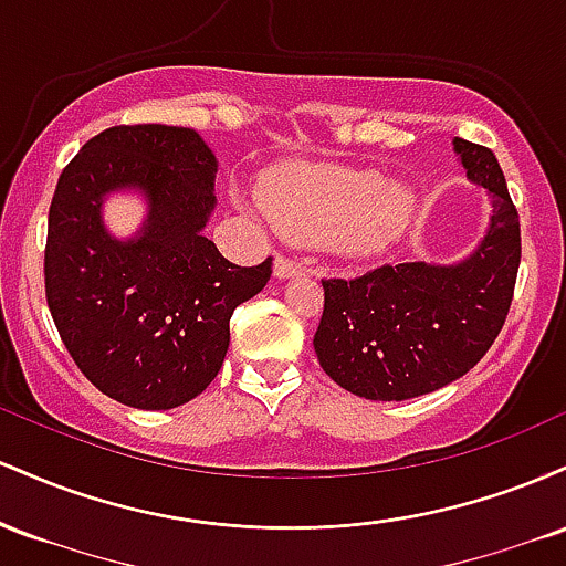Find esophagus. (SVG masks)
I'll list each match as a JSON object with an SVG mask.
<instances>
[{
	"instance_id": "1",
	"label": "esophagus",
	"mask_w": 566,
	"mask_h": 566,
	"mask_svg": "<svg viewBox=\"0 0 566 566\" xmlns=\"http://www.w3.org/2000/svg\"><path fill=\"white\" fill-rule=\"evenodd\" d=\"M301 274H303V269L295 261H290V258L279 255L274 261V276L276 279H292V276H301Z\"/></svg>"
}]
</instances>
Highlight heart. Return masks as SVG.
Instances as JSON below:
<instances>
[{
	"mask_svg": "<svg viewBox=\"0 0 566 566\" xmlns=\"http://www.w3.org/2000/svg\"><path fill=\"white\" fill-rule=\"evenodd\" d=\"M261 207L284 237L367 261L405 233L415 197L373 170L290 165L263 180Z\"/></svg>",
	"mask_w": 566,
	"mask_h": 566,
	"instance_id": "heart-1",
	"label": "heart"
}]
</instances>
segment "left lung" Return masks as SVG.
<instances>
[{
  "instance_id": "8db88e82",
  "label": "left lung",
  "mask_w": 566,
  "mask_h": 566,
  "mask_svg": "<svg viewBox=\"0 0 566 566\" xmlns=\"http://www.w3.org/2000/svg\"><path fill=\"white\" fill-rule=\"evenodd\" d=\"M465 175L484 186L492 218L463 261L380 265L354 279H322L316 359L346 391L405 401L463 378L490 350L509 316L522 231L503 170L490 148L452 140Z\"/></svg>"
}]
</instances>
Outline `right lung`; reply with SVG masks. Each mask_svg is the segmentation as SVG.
<instances>
[{"instance_id":"add662e5","label":"right lung","mask_w":566,"mask_h":566,"mask_svg":"<svg viewBox=\"0 0 566 566\" xmlns=\"http://www.w3.org/2000/svg\"><path fill=\"white\" fill-rule=\"evenodd\" d=\"M218 161L199 133L119 125L90 138L55 186L44 295L63 346L101 394L172 409L216 380L229 322L271 279L226 261L201 229L216 210ZM135 187L149 216L133 240L102 226V201Z\"/></svg>"}]
</instances>
